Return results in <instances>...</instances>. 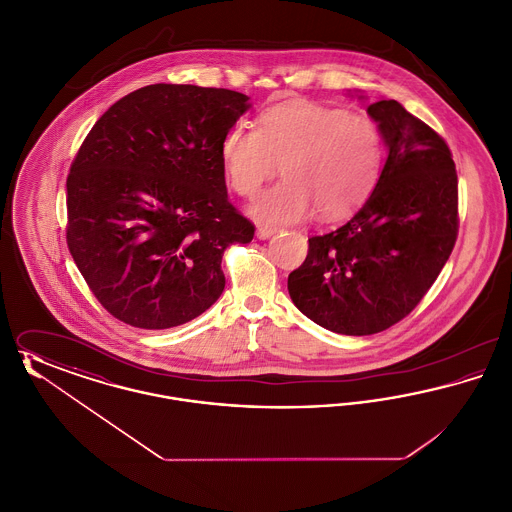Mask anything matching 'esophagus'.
Returning a JSON list of instances; mask_svg holds the SVG:
<instances>
[{"mask_svg":"<svg viewBox=\"0 0 512 512\" xmlns=\"http://www.w3.org/2000/svg\"><path fill=\"white\" fill-rule=\"evenodd\" d=\"M274 234H276V230H274V228H267V226H259L257 232H255V236H257L259 240H268V238H272Z\"/></svg>","mask_w":512,"mask_h":512,"instance_id":"1","label":"esophagus"}]
</instances>
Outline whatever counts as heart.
I'll return each mask as SVG.
<instances>
[{
	"label": "heart",
	"instance_id": "obj_1",
	"mask_svg": "<svg viewBox=\"0 0 512 512\" xmlns=\"http://www.w3.org/2000/svg\"><path fill=\"white\" fill-rule=\"evenodd\" d=\"M382 134L366 115L309 101L274 105L257 130L232 126L220 142L224 174L236 194L251 197L282 165L284 180L259 195L249 215L263 224H290L351 215L376 186Z\"/></svg>",
	"mask_w": 512,
	"mask_h": 512
}]
</instances>
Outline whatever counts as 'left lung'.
I'll use <instances>...</instances> for the list:
<instances>
[{"label":"left lung","instance_id":"8db88e82","mask_svg":"<svg viewBox=\"0 0 512 512\" xmlns=\"http://www.w3.org/2000/svg\"><path fill=\"white\" fill-rule=\"evenodd\" d=\"M366 113L388 147L380 178L343 226L309 238L307 259L288 276L293 305L345 336L378 334L407 317L459 230L457 171L443 138L395 99Z\"/></svg>","mask_w":512,"mask_h":512}]
</instances>
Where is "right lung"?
I'll use <instances>...</instances> for the list:
<instances>
[{
    "instance_id": "right-lung-1",
    "label": "right lung",
    "mask_w": 512,
    "mask_h": 512,
    "mask_svg": "<svg viewBox=\"0 0 512 512\" xmlns=\"http://www.w3.org/2000/svg\"><path fill=\"white\" fill-rule=\"evenodd\" d=\"M249 107L234 90L151 84L86 136L67 178V244L113 317L165 330L219 299L224 249L255 232L228 201L220 159Z\"/></svg>"
}]
</instances>
